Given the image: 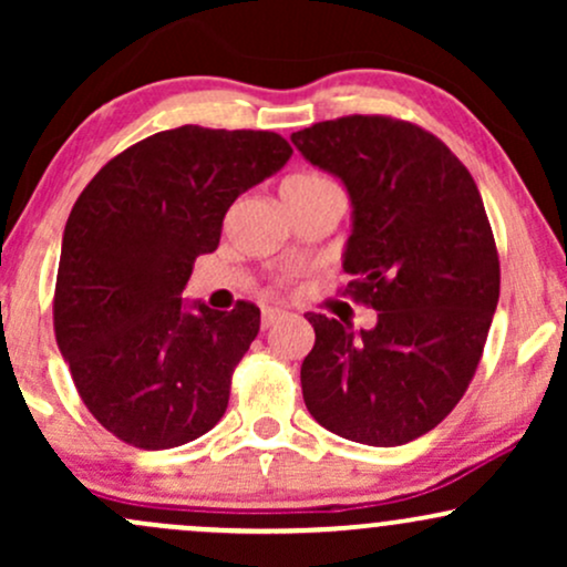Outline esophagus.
Returning a JSON list of instances; mask_svg holds the SVG:
<instances>
[{"label":"esophagus","mask_w":567,"mask_h":567,"mask_svg":"<svg viewBox=\"0 0 567 567\" xmlns=\"http://www.w3.org/2000/svg\"><path fill=\"white\" fill-rule=\"evenodd\" d=\"M285 317H288V311H285V309H275V306H266L264 315H261V324H264V330L275 328V324H277V322H282Z\"/></svg>","instance_id":"1"}]
</instances>
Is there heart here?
Segmentation results:
<instances>
[{"label":"heart","mask_w":567,"mask_h":567,"mask_svg":"<svg viewBox=\"0 0 567 567\" xmlns=\"http://www.w3.org/2000/svg\"><path fill=\"white\" fill-rule=\"evenodd\" d=\"M317 186H336V184L330 178H324V175L298 173V175H290V178L285 181L282 192H301V188H317Z\"/></svg>","instance_id":"heart-1"}]
</instances>
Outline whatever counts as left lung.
Instances as JSON below:
<instances>
[{
    "label": "left lung",
    "instance_id": "8db88e82",
    "mask_svg": "<svg viewBox=\"0 0 567 567\" xmlns=\"http://www.w3.org/2000/svg\"><path fill=\"white\" fill-rule=\"evenodd\" d=\"M354 205L343 288L373 330L309 315L303 402L328 432L375 447L432 432L458 405L498 303L496 239L472 173L413 122L351 114L292 133Z\"/></svg>",
    "mask_w": 567,
    "mask_h": 567
}]
</instances>
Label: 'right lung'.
Returning a JSON list of instances; mask_svg holds the SVG:
<instances>
[{
    "label": "right lung",
    "instance_id": "obj_1",
    "mask_svg": "<svg viewBox=\"0 0 567 567\" xmlns=\"http://www.w3.org/2000/svg\"><path fill=\"white\" fill-rule=\"evenodd\" d=\"M290 154L269 130H162L109 159L74 202L55 279V341L82 402L114 437L167 451L226 413L261 309H184L181 292L197 256L218 247L234 199Z\"/></svg>",
    "mask_w": 567,
    "mask_h": 567
}]
</instances>
